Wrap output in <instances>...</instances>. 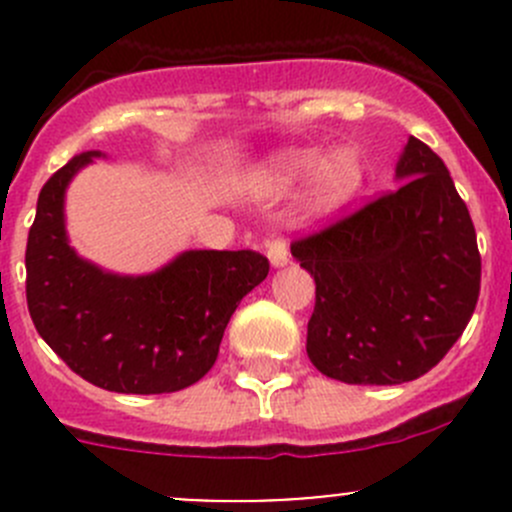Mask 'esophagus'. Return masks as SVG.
I'll list each match as a JSON object with an SVG mask.
<instances>
[{"instance_id": "esophagus-1", "label": "esophagus", "mask_w": 512, "mask_h": 512, "mask_svg": "<svg viewBox=\"0 0 512 512\" xmlns=\"http://www.w3.org/2000/svg\"><path fill=\"white\" fill-rule=\"evenodd\" d=\"M267 257L275 267H285L289 262V245L285 237H270L267 240Z\"/></svg>"}]
</instances>
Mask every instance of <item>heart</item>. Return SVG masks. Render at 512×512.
I'll return each mask as SVG.
<instances>
[{"mask_svg": "<svg viewBox=\"0 0 512 512\" xmlns=\"http://www.w3.org/2000/svg\"><path fill=\"white\" fill-rule=\"evenodd\" d=\"M275 175L280 180H289V183L314 175V205L324 213H332V210L352 203L359 195L366 178V168L354 148H337L324 158L314 148H307V151H289L277 158Z\"/></svg>", "mask_w": 512, "mask_h": 512, "instance_id": "1", "label": "heart"}]
</instances>
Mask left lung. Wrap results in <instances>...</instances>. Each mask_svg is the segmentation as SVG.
<instances>
[{
  "mask_svg": "<svg viewBox=\"0 0 512 512\" xmlns=\"http://www.w3.org/2000/svg\"><path fill=\"white\" fill-rule=\"evenodd\" d=\"M396 190L292 242L314 277L307 354L329 379L391 386L431 371L471 322L480 252L443 160L411 136Z\"/></svg>",
  "mask_w": 512,
  "mask_h": 512,
  "instance_id": "8db88e82",
  "label": "left lung"
}]
</instances>
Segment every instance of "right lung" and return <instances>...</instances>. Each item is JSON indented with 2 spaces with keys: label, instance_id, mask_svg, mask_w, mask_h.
I'll return each instance as SVG.
<instances>
[{
  "label": "right lung",
  "instance_id": "right-lung-1",
  "mask_svg": "<svg viewBox=\"0 0 512 512\" xmlns=\"http://www.w3.org/2000/svg\"><path fill=\"white\" fill-rule=\"evenodd\" d=\"M74 156L44 183L27 240L36 332L81 379L116 394H170L213 369L240 299L270 272L252 250H188L151 275H113L76 255L64 225Z\"/></svg>",
  "mask_w": 512,
  "mask_h": 512
}]
</instances>
